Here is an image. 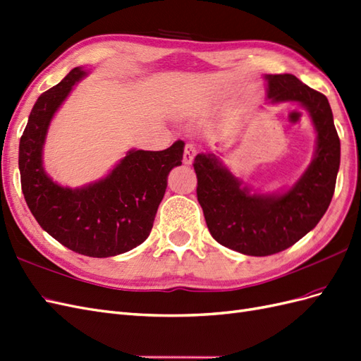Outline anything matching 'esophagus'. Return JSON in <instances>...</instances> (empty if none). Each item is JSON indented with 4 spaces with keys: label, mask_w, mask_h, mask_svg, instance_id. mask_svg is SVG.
Here are the masks:
<instances>
[{
    "label": "esophagus",
    "mask_w": 361,
    "mask_h": 361,
    "mask_svg": "<svg viewBox=\"0 0 361 361\" xmlns=\"http://www.w3.org/2000/svg\"><path fill=\"white\" fill-rule=\"evenodd\" d=\"M194 157H195V147L191 143H188L187 146H185V150H183V164L190 166Z\"/></svg>",
    "instance_id": "esophagus-1"
}]
</instances>
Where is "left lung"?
I'll return each mask as SVG.
<instances>
[{
    "label": "left lung",
    "instance_id": "8db88e82",
    "mask_svg": "<svg viewBox=\"0 0 361 361\" xmlns=\"http://www.w3.org/2000/svg\"><path fill=\"white\" fill-rule=\"evenodd\" d=\"M271 104L298 102L312 117L316 150L307 170L285 192L243 187L212 154L194 158L197 200L216 243L248 256L276 255L293 245L329 209L341 166V140L326 97L290 73L265 75Z\"/></svg>",
    "mask_w": 361,
    "mask_h": 361
}]
</instances>
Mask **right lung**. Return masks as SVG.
I'll list each match as a JSON object with an SVG mask.
<instances>
[{"instance_id":"obj_1","label":"right lung","mask_w":361,"mask_h":361,"mask_svg":"<svg viewBox=\"0 0 361 361\" xmlns=\"http://www.w3.org/2000/svg\"><path fill=\"white\" fill-rule=\"evenodd\" d=\"M87 75L72 69L39 96L19 141L20 187L43 231L69 250L90 257L126 253L145 243L166 194L167 176L182 164V140L166 150H129L101 180L81 188L61 187L43 169L42 152L54 114Z\"/></svg>"}]
</instances>
